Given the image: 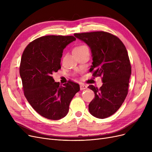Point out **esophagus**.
I'll return each instance as SVG.
<instances>
[{"mask_svg":"<svg viewBox=\"0 0 152 152\" xmlns=\"http://www.w3.org/2000/svg\"><path fill=\"white\" fill-rule=\"evenodd\" d=\"M87 86L82 84V85H81V86H80V89H81V90H84V89H87Z\"/></svg>","mask_w":152,"mask_h":152,"instance_id":"1","label":"esophagus"}]
</instances>
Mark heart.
I'll return each instance as SVG.
<instances>
[{
	"label": "heart",
	"mask_w": 152,
	"mask_h": 152,
	"mask_svg": "<svg viewBox=\"0 0 152 152\" xmlns=\"http://www.w3.org/2000/svg\"><path fill=\"white\" fill-rule=\"evenodd\" d=\"M86 51H89L88 47L83 45L77 46L73 49V52H76V53H81Z\"/></svg>",
	"instance_id": "obj_1"
}]
</instances>
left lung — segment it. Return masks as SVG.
<instances>
[{"label":"left lung","instance_id":"8db88e82","mask_svg":"<svg viewBox=\"0 0 152 152\" xmlns=\"http://www.w3.org/2000/svg\"><path fill=\"white\" fill-rule=\"evenodd\" d=\"M74 36L90 47L93 62L89 71L94 76H102L100 89L88 87L95 94L89 112L99 119L108 118L120 108L128 92L131 66L126 48L118 37L104 31Z\"/></svg>","mask_w":152,"mask_h":152}]
</instances>
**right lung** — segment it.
Segmentation results:
<instances>
[{
  "label": "right lung",
  "mask_w": 152,
  "mask_h": 152,
  "mask_svg": "<svg viewBox=\"0 0 152 152\" xmlns=\"http://www.w3.org/2000/svg\"><path fill=\"white\" fill-rule=\"evenodd\" d=\"M76 38L72 36H45L35 39L24 50L20 75L25 97L40 115L58 120L68 113L69 103L80 90L72 81L60 86L52 77L61 68L64 49Z\"/></svg>",
  "instance_id": "add662e5"
}]
</instances>
